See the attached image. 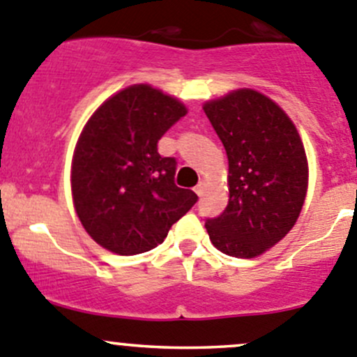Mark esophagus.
<instances>
[{
	"mask_svg": "<svg viewBox=\"0 0 357 357\" xmlns=\"http://www.w3.org/2000/svg\"><path fill=\"white\" fill-rule=\"evenodd\" d=\"M204 192H205V181H200L199 185L195 186V193L199 197H202V195H204Z\"/></svg>",
	"mask_w": 357,
	"mask_h": 357,
	"instance_id": "34e87169",
	"label": "esophagus"
}]
</instances>
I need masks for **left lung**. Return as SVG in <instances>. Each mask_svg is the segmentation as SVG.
I'll use <instances>...</instances> for the list:
<instances>
[{
	"instance_id": "obj_1",
	"label": "left lung",
	"mask_w": 357,
	"mask_h": 357,
	"mask_svg": "<svg viewBox=\"0 0 357 357\" xmlns=\"http://www.w3.org/2000/svg\"><path fill=\"white\" fill-rule=\"evenodd\" d=\"M228 155L229 199L205 229L212 245L231 257L264 254L294 228L309 183L297 128L276 102L250 88L204 103Z\"/></svg>"
}]
</instances>
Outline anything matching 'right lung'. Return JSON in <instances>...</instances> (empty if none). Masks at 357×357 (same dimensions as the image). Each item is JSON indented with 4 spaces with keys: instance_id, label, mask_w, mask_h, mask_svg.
<instances>
[{
    "instance_id": "add662e5",
    "label": "right lung",
    "mask_w": 357,
    "mask_h": 357,
    "mask_svg": "<svg viewBox=\"0 0 357 357\" xmlns=\"http://www.w3.org/2000/svg\"><path fill=\"white\" fill-rule=\"evenodd\" d=\"M188 114L150 84H132L93 112L75 143L70 188L75 214L98 245L119 255L149 252L199 197L174 185L176 160L158 139Z\"/></svg>"
}]
</instances>
